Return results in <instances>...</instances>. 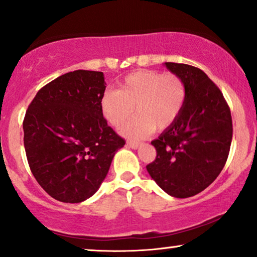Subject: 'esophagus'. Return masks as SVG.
<instances>
[{
    "mask_svg": "<svg viewBox=\"0 0 257 257\" xmlns=\"http://www.w3.org/2000/svg\"><path fill=\"white\" fill-rule=\"evenodd\" d=\"M127 144H128V146L130 147V148H132V149H137V148H139L140 147V142H139V141H133V140H129L128 141V142H127Z\"/></svg>",
    "mask_w": 257,
    "mask_h": 257,
    "instance_id": "esophagus-1",
    "label": "esophagus"
}]
</instances>
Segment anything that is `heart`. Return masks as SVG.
<instances>
[{
    "label": "heart",
    "mask_w": 257,
    "mask_h": 257,
    "mask_svg": "<svg viewBox=\"0 0 257 257\" xmlns=\"http://www.w3.org/2000/svg\"><path fill=\"white\" fill-rule=\"evenodd\" d=\"M185 82L178 74L140 70L125 75L118 91H107L101 97L104 117L120 128L135 113L139 114L124 128V134L143 137L156 128L164 130L173 124L186 101Z\"/></svg>",
    "instance_id": "1"
}]
</instances>
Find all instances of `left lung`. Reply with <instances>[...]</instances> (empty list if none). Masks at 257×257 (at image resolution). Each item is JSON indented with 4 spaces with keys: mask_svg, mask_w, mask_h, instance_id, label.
<instances>
[{
    "mask_svg": "<svg viewBox=\"0 0 257 257\" xmlns=\"http://www.w3.org/2000/svg\"><path fill=\"white\" fill-rule=\"evenodd\" d=\"M186 86V101L172 125L151 144L157 156L147 165L157 185L170 196H196L216 179L228 158L232 115L218 86L200 68L165 63Z\"/></svg>",
    "mask_w": 257,
    "mask_h": 257,
    "instance_id": "1",
    "label": "left lung"
}]
</instances>
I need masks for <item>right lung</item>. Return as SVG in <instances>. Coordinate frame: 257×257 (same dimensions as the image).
<instances>
[{"mask_svg": "<svg viewBox=\"0 0 257 257\" xmlns=\"http://www.w3.org/2000/svg\"><path fill=\"white\" fill-rule=\"evenodd\" d=\"M104 89L102 72L78 70L49 82L29 104L23 121L28 163L56 200L75 204L92 197L125 144L103 117Z\"/></svg>", "mask_w": 257, "mask_h": 257, "instance_id": "1", "label": "right lung"}]
</instances>
